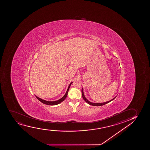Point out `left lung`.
Instances as JSON below:
<instances>
[{"label": "left lung", "mask_w": 150, "mask_h": 150, "mask_svg": "<svg viewBox=\"0 0 150 150\" xmlns=\"http://www.w3.org/2000/svg\"><path fill=\"white\" fill-rule=\"evenodd\" d=\"M81 93H82V96H83V99L85 100V102H86L88 104H89L90 105H93V106H101V105H105V104H107V103H109L111 102L112 100H114V99L116 98V96H115V98H112V100H110V101L105 102V103H91V102H90V101H88V100L86 98V97L84 96V94H83V88H82V89H81Z\"/></svg>", "instance_id": "obj_1"}]
</instances>
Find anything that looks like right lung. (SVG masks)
<instances>
[{
	"label": "right lung",
	"mask_w": 150,
	"mask_h": 150,
	"mask_svg": "<svg viewBox=\"0 0 150 150\" xmlns=\"http://www.w3.org/2000/svg\"><path fill=\"white\" fill-rule=\"evenodd\" d=\"M72 83H71L69 84V85L68 88H67V91L66 92V94L64 95V96L62 97V98H61L60 99H59V100H57L54 101V102H50V101H47V100H42V99H41V98H38V96H36V98H38L39 100H40V102H41L42 103L45 104V105H58L59 103H62V102H63L64 100L66 99V98H67V93H68V91H69V89L70 86H71V84Z\"/></svg>",
	"instance_id": "1"
}]
</instances>
